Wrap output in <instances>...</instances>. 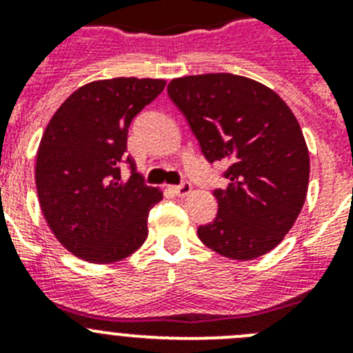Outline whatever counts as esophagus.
<instances>
[{
    "instance_id": "34e87169",
    "label": "esophagus",
    "mask_w": 353,
    "mask_h": 353,
    "mask_svg": "<svg viewBox=\"0 0 353 353\" xmlns=\"http://www.w3.org/2000/svg\"><path fill=\"white\" fill-rule=\"evenodd\" d=\"M191 189H192V187H191V183H189V182H182L180 185L171 187V191L179 196V198H185V196L191 192Z\"/></svg>"
}]
</instances>
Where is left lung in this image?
Instances as JSON below:
<instances>
[{"label":"left lung","instance_id":"left-lung-1","mask_svg":"<svg viewBox=\"0 0 353 353\" xmlns=\"http://www.w3.org/2000/svg\"><path fill=\"white\" fill-rule=\"evenodd\" d=\"M168 95L182 111L208 162L228 164L212 223L198 228L207 248L232 260L272 251L292 230L310 183V152L281 97L235 74L173 79Z\"/></svg>","mask_w":353,"mask_h":353}]
</instances>
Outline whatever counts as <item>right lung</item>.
I'll return each instance as SVG.
<instances>
[{
  "mask_svg": "<svg viewBox=\"0 0 353 353\" xmlns=\"http://www.w3.org/2000/svg\"><path fill=\"white\" fill-rule=\"evenodd\" d=\"M164 79L114 77L72 93L48 123L37 154L42 214L65 249L90 263H113L148 236L162 191L146 185L125 154L130 121L164 90ZM131 170L121 176V166Z\"/></svg>",
  "mask_w": 353,
  "mask_h": 353,
  "instance_id": "1",
  "label": "right lung"
}]
</instances>
